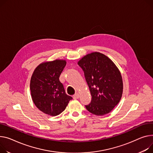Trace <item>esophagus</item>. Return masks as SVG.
I'll list each match as a JSON object with an SVG mask.
<instances>
[{"label": "esophagus", "mask_w": 153, "mask_h": 153, "mask_svg": "<svg viewBox=\"0 0 153 153\" xmlns=\"http://www.w3.org/2000/svg\"><path fill=\"white\" fill-rule=\"evenodd\" d=\"M79 94H78V93H76L75 95H74V96H73V98L74 99H77V98H79Z\"/></svg>", "instance_id": "1"}]
</instances>
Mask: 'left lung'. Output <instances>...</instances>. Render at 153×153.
Returning <instances> with one entry per match:
<instances>
[{
  "label": "left lung",
  "instance_id": "left-lung-1",
  "mask_svg": "<svg viewBox=\"0 0 153 153\" xmlns=\"http://www.w3.org/2000/svg\"><path fill=\"white\" fill-rule=\"evenodd\" d=\"M82 69L91 95L86 109L97 116L105 115L119 103L123 92L120 71L110 58L100 52H92L81 58Z\"/></svg>",
  "mask_w": 153,
  "mask_h": 153
}]
</instances>
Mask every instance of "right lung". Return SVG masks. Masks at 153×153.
Segmentation results:
<instances>
[{
    "mask_svg": "<svg viewBox=\"0 0 153 153\" xmlns=\"http://www.w3.org/2000/svg\"><path fill=\"white\" fill-rule=\"evenodd\" d=\"M66 65L64 59L43 62L36 67L30 78V90L33 102L46 114L59 115L73 99L66 94L59 79Z\"/></svg>",
    "mask_w": 153,
    "mask_h": 153,
    "instance_id": "obj_1",
    "label": "right lung"
}]
</instances>
